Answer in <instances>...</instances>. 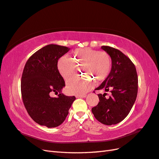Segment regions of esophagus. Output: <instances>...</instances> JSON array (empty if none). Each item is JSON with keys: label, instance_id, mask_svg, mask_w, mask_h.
I'll return each mask as SVG.
<instances>
[{"label": "esophagus", "instance_id": "34e87169", "mask_svg": "<svg viewBox=\"0 0 159 159\" xmlns=\"http://www.w3.org/2000/svg\"><path fill=\"white\" fill-rule=\"evenodd\" d=\"M87 95L84 94V95H76V98H86Z\"/></svg>", "mask_w": 159, "mask_h": 159}]
</instances>
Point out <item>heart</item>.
Instances as JSON below:
<instances>
[{
  "label": "heart",
  "instance_id": "b5f03b06",
  "mask_svg": "<svg viewBox=\"0 0 159 159\" xmlns=\"http://www.w3.org/2000/svg\"><path fill=\"white\" fill-rule=\"evenodd\" d=\"M59 72L66 80L75 77L78 68L89 78H76L67 83V90L70 93L84 95L93 86V81L101 83L107 79L111 72L112 59L105 51H99L91 48L76 49L72 58L64 55L57 62Z\"/></svg>",
  "mask_w": 159,
  "mask_h": 159
}]
</instances>
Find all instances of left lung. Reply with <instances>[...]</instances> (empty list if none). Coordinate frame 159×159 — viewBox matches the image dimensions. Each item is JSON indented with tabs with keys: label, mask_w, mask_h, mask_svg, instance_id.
<instances>
[{
	"label": "left lung",
	"mask_w": 159,
	"mask_h": 159,
	"mask_svg": "<svg viewBox=\"0 0 159 159\" xmlns=\"http://www.w3.org/2000/svg\"><path fill=\"white\" fill-rule=\"evenodd\" d=\"M112 59L109 76L95 90L111 92L98 94V104L91 109L98 121L106 125H116L124 120L131 111L138 95V79L135 65L128 57L116 49L102 46Z\"/></svg>",
	"instance_id": "8db88e82"
}]
</instances>
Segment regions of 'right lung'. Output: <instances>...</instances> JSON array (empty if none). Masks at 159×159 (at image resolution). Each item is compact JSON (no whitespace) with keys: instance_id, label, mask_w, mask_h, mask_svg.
<instances>
[{"instance_id":"1","label":"right lung","mask_w":159,"mask_h":159,"mask_svg":"<svg viewBox=\"0 0 159 159\" xmlns=\"http://www.w3.org/2000/svg\"><path fill=\"white\" fill-rule=\"evenodd\" d=\"M70 49L53 44L44 47L28 59L22 73L25 108L36 123L48 128L56 127L65 120L76 99L61 93L65 82L57 69L58 60ZM52 92L59 93L57 98L50 97Z\"/></svg>"}]
</instances>
